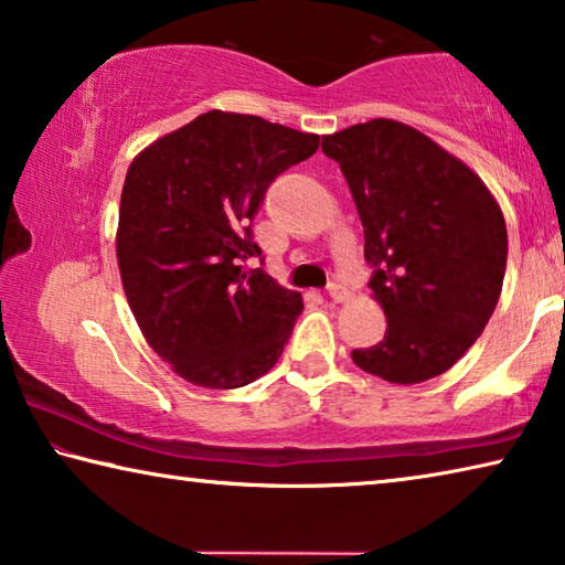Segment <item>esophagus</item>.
Segmentation results:
<instances>
[{"mask_svg":"<svg viewBox=\"0 0 565 565\" xmlns=\"http://www.w3.org/2000/svg\"><path fill=\"white\" fill-rule=\"evenodd\" d=\"M329 296L337 303H343V301H349V289L343 284H329Z\"/></svg>","mask_w":565,"mask_h":565,"instance_id":"34e87169","label":"esophagus"}]
</instances>
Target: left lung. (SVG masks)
<instances>
[{"label": "left lung", "instance_id": "obj_1", "mask_svg": "<svg viewBox=\"0 0 565 565\" xmlns=\"http://www.w3.org/2000/svg\"><path fill=\"white\" fill-rule=\"evenodd\" d=\"M376 266L371 299L386 313L376 347L353 363L388 384L441 376L473 347L499 303L509 234L481 177L424 131L371 119L327 134Z\"/></svg>", "mask_w": 565, "mask_h": 565}]
</instances>
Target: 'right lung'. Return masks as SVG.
Here are the masks:
<instances>
[{"mask_svg": "<svg viewBox=\"0 0 565 565\" xmlns=\"http://www.w3.org/2000/svg\"><path fill=\"white\" fill-rule=\"evenodd\" d=\"M317 149L319 134L214 109L129 164L117 226L121 286L149 347L189 384L238 388L279 361L303 299L242 269L262 254L248 222L266 186Z\"/></svg>", "mask_w": 565, "mask_h": 565, "instance_id": "1", "label": "right lung"}]
</instances>
